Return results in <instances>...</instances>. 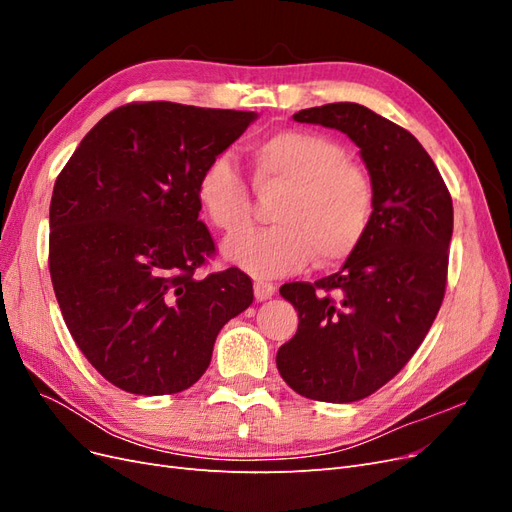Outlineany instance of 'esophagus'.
I'll use <instances>...</instances> for the list:
<instances>
[{"instance_id":"obj_1","label":"esophagus","mask_w":512,"mask_h":512,"mask_svg":"<svg viewBox=\"0 0 512 512\" xmlns=\"http://www.w3.org/2000/svg\"><path fill=\"white\" fill-rule=\"evenodd\" d=\"M275 290H277V286L271 284V282H262V280L254 282V297H256V301L271 299L273 294H275Z\"/></svg>"}]
</instances>
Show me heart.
<instances>
[{
    "label": "heart",
    "instance_id": "heart-1",
    "mask_svg": "<svg viewBox=\"0 0 512 512\" xmlns=\"http://www.w3.org/2000/svg\"><path fill=\"white\" fill-rule=\"evenodd\" d=\"M335 138L312 130H277L250 145L258 192L282 190L275 226L247 230L226 241L224 254L256 277H280L316 258L331 267L365 239L374 215V185ZM196 200L209 222L235 235L252 220V196L226 156L207 162L196 181Z\"/></svg>",
    "mask_w": 512,
    "mask_h": 512
}]
</instances>
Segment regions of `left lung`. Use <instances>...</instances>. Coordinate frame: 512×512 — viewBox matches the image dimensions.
<instances>
[{"mask_svg": "<svg viewBox=\"0 0 512 512\" xmlns=\"http://www.w3.org/2000/svg\"><path fill=\"white\" fill-rule=\"evenodd\" d=\"M299 123L344 132L361 149L374 215L344 267L280 294L299 329L277 350V369L307 399L350 404L395 378L423 344L446 290L453 200L416 138L354 102L305 108Z\"/></svg>", "mask_w": 512, "mask_h": 512, "instance_id": "obj_1", "label": "left lung"}]
</instances>
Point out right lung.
Listing matches in <instances>:
<instances>
[{"label":"right lung","instance_id":"1","mask_svg":"<svg viewBox=\"0 0 512 512\" xmlns=\"http://www.w3.org/2000/svg\"><path fill=\"white\" fill-rule=\"evenodd\" d=\"M175 102L102 117L51 198L49 269L76 346L134 395H173L205 374L215 337L254 301L237 267L196 275L215 254L196 181L256 119Z\"/></svg>","mask_w":512,"mask_h":512}]
</instances>
